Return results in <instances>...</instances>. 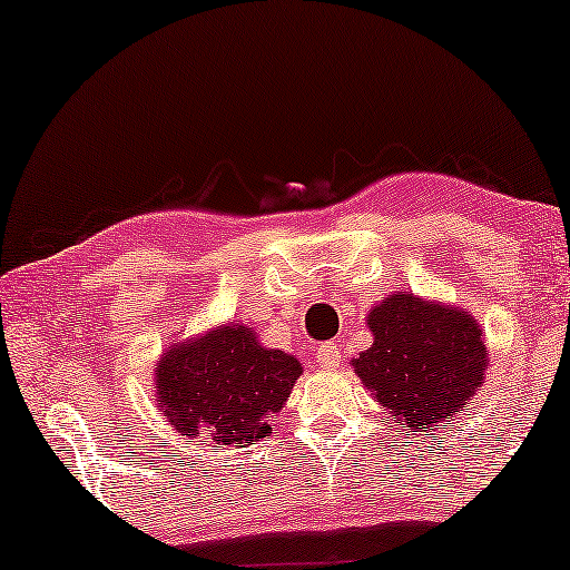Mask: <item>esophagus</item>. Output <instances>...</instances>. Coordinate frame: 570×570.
<instances>
[{"instance_id": "obj_1", "label": "esophagus", "mask_w": 570, "mask_h": 570, "mask_svg": "<svg viewBox=\"0 0 570 570\" xmlns=\"http://www.w3.org/2000/svg\"><path fill=\"white\" fill-rule=\"evenodd\" d=\"M340 361H342V353L337 342H324V345L316 347V363L322 365V368H337Z\"/></svg>"}]
</instances>
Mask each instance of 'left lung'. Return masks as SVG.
Returning a JSON list of instances; mask_svg holds the SVG:
<instances>
[{
  "instance_id": "1",
  "label": "left lung",
  "mask_w": 570,
  "mask_h": 570,
  "mask_svg": "<svg viewBox=\"0 0 570 570\" xmlns=\"http://www.w3.org/2000/svg\"><path fill=\"white\" fill-rule=\"evenodd\" d=\"M365 322L373 345L355 373L412 435L451 423L485 381L488 347L470 311L394 293Z\"/></svg>"
}]
</instances>
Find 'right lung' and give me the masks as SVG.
Returning a JSON list of instances; mask_svg holds the SVG:
<instances>
[{
    "mask_svg": "<svg viewBox=\"0 0 570 570\" xmlns=\"http://www.w3.org/2000/svg\"><path fill=\"white\" fill-rule=\"evenodd\" d=\"M303 365L269 350L244 324H223L163 353L155 373L158 407L181 435L207 431L213 441L244 443L269 433Z\"/></svg>",
    "mask_w": 570,
    "mask_h": 570,
    "instance_id": "obj_1",
    "label": "right lung"
}]
</instances>
